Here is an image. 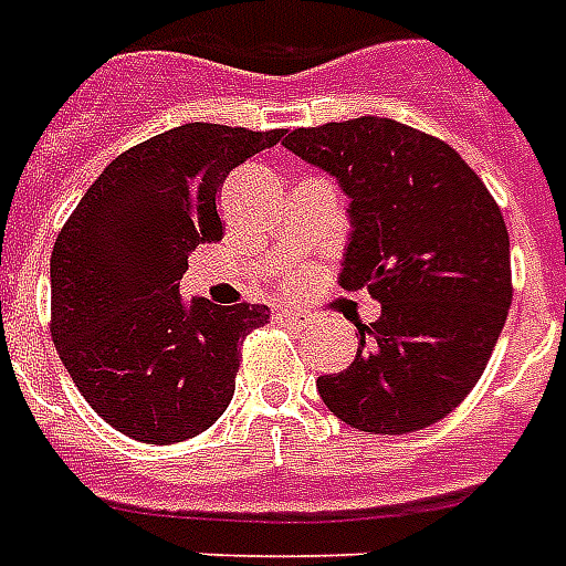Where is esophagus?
<instances>
[{
	"label": "esophagus",
	"mask_w": 566,
	"mask_h": 566,
	"mask_svg": "<svg viewBox=\"0 0 566 566\" xmlns=\"http://www.w3.org/2000/svg\"><path fill=\"white\" fill-rule=\"evenodd\" d=\"M273 317L279 319V323H284V326H300L302 328V326H308V323H311L308 314H302V311H282V308H279Z\"/></svg>",
	"instance_id": "obj_1"
}]
</instances>
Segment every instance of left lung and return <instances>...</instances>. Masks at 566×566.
<instances>
[{
  "label": "left lung",
  "instance_id": "1",
  "mask_svg": "<svg viewBox=\"0 0 566 566\" xmlns=\"http://www.w3.org/2000/svg\"><path fill=\"white\" fill-rule=\"evenodd\" d=\"M349 199L340 287L381 305L358 323V353L317 378L328 411L373 434L443 420L464 399L511 308V249L500 205L438 137L385 117L296 128L282 140Z\"/></svg>",
  "mask_w": 566,
  "mask_h": 566
}]
</instances>
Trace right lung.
<instances>
[{
	"instance_id": "right-lung-1",
	"label": "right lung",
	"mask_w": 566,
	"mask_h": 566,
	"mask_svg": "<svg viewBox=\"0 0 566 566\" xmlns=\"http://www.w3.org/2000/svg\"><path fill=\"white\" fill-rule=\"evenodd\" d=\"M185 123L117 155L52 249V340L102 420L144 443H179L220 420L240 344L266 305L181 300L199 243L222 238L217 190L234 167L282 140Z\"/></svg>"
}]
</instances>
